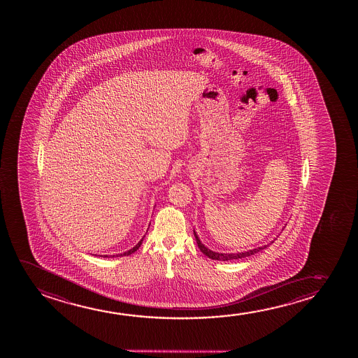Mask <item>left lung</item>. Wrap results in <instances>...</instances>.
<instances>
[{"label": "left lung", "instance_id": "1", "mask_svg": "<svg viewBox=\"0 0 358 358\" xmlns=\"http://www.w3.org/2000/svg\"><path fill=\"white\" fill-rule=\"evenodd\" d=\"M194 237H196V245L199 247V250L203 252V255L209 257L210 259L224 260V262L225 260L241 259V258H245V257H250V255L258 253L260 250H264V248L268 247V245H263V247H258V248H255V250H247V252H242V253H217V252H213L209 248H206V245L201 243L199 237L196 236V231H194Z\"/></svg>", "mask_w": 358, "mask_h": 358}]
</instances>
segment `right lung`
<instances>
[{
	"label": "right lung",
	"mask_w": 358,
	"mask_h": 358,
	"mask_svg": "<svg viewBox=\"0 0 358 358\" xmlns=\"http://www.w3.org/2000/svg\"><path fill=\"white\" fill-rule=\"evenodd\" d=\"M142 242H143V238H142V240L139 241V242H138L137 245H134V247H133L132 250H127V252H124V253H121V255H118V257H122V255H132V253H134V252H136V250H137L138 248H139V247H141V245H142ZM103 257H108V255H103Z\"/></svg>",
	"instance_id": "add662e5"
}]
</instances>
